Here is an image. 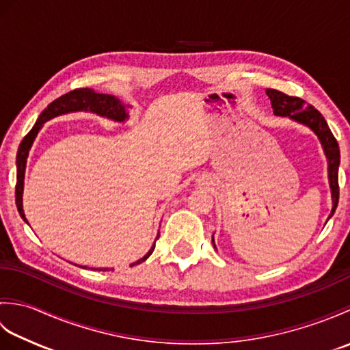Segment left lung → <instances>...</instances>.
Listing matches in <instances>:
<instances>
[{
  "label": "left lung",
  "mask_w": 350,
  "mask_h": 350,
  "mask_svg": "<svg viewBox=\"0 0 350 350\" xmlns=\"http://www.w3.org/2000/svg\"><path fill=\"white\" fill-rule=\"evenodd\" d=\"M266 94L269 96L275 116L288 117L290 120L307 126L308 129H311L316 133L319 141H321L326 161H328V180H329L331 198H332V209L328 217L329 219L337 209L338 192H340L338 189L340 148H338L337 139L334 138L329 126L326 123L323 116L319 113L313 105L306 103V100H302L299 98H293V96H287L278 90H273V88H266ZM328 219H326V222H328ZM212 243L215 247L213 237H212Z\"/></svg>",
  "instance_id": "1"
}]
</instances>
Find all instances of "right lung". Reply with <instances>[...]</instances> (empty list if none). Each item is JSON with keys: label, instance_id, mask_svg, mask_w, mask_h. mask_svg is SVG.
Returning <instances> with one entry per match:
<instances>
[{"label": "right lung", "instance_id": "right-lung-1", "mask_svg": "<svg viewBox=\"0 0 350 350\" xmlns=\"http://www.w3.org/2000/svg\"><path fill=\"white\" fill-rule=\"evenodd\" d=\"M129 105H124L122 103L120 99H117L113 94H103V93H96L92 88H77V90H72L69 93H66L60 98L55 99L54 102H51L49 105L42 111V114L37 118L36 124L33 126V129L29 131L27 135L22 139V143L19 144L18 148V156H16V206H18V212L21 215V218L24 219L27 224L28 221L25 218L24 213V207H22V194H24V179H25V168H27V158L29 153V148H31L34 139L37 137V133L43 128V124L48 120L58 116H64V114H70V113H79V111H85V113H93L98 114L100 117L109 118L113 122H126L129 118ZM159 234L156 236L158 239ZM156 242V241H154ZM154 250V243L152 245V248L148 250L147 254L144 257H141L137 262H133L131 266H135L143 263L144 260L150 257V254ZM79 267H87V266H79ZM99 271H108L107 267Z\"/></svg>", "mask_w": 350, "mask_h": 350}]
</instances>
